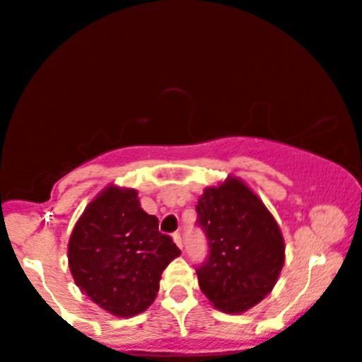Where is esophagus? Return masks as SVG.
Here are the masks:
<instances>
[{"mask_svg": "<svg viewBox=\"0 0 362 362\" xmlns=\"http://www.w3.org/2000/svg\"><path fill=\"white\" fill-rule=\"evenodd\" d=\"M172 238H173V242H175L177 247L182 250V237H180V233H177V231H175V233L172 235Z\"/></svg>", "mask_w": 362, "mask_h": 362, "instance_id": "obj_1", "label": "esophagus"}]
</instances>
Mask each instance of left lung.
<instances>
[{
    "label": "left lung",
    "mask_w": 362,
    "mask_h": 362,
    "mask_svg": "<svg viewBox=\"0 0 362 362\" xmlns=\"http://www.w3.org/2000/svg\"><path fill=\"white\" fill-rule=\"evenodd\" d=\"M197 215L210 252L197 268L202 293L223 313L248 311L272 293L285 263L276 220L237 177L206 187Z\"/></svg>",
    "instance_id": "left-lung-1"
}]
</instances>
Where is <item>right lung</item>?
<instances>
[{
  "mask_svg": "<svg viewBox=\"0 0 362 362\" xmlns=\"http://www.w3.org/2000/svg\"><path fill=\"white\" fill-rule=\"evenodd\" d=\"M137 190L109 185L86 206L67 245L72 278L110 315L131 317L156 300L160 274L180 255L141 209Z\"/></svg>",
  "mask_w": 362,
  "mask_h": 362,
  "instance_id": "1",
  "label": "right lung"
}]
</instances>
